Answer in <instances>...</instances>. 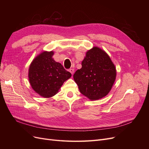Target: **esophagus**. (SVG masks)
<instances>
[{
	"instance_id": "34e87169",
	"label": "esophagus",
	"mask_w": 149,
	"mask_h": 149,
	"mask_svg": "<svg viewBox=\"0 0 149 149\" xmlns=\"http://www.w3.org/2000/svg\"><path fill=\"white\" fill-rule=\"evenodd\" d=\"M69 71L71 73V74H73L74 73V69H69Z\"/></svg>"
}]
</instances>
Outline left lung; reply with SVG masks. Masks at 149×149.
Returning <instances> with one entry per match:
<instances>
[{
    "mask_svg": "<svg viewBox=\"0 0 149 149\" xmlns=\"http://www.w3.org/2000/svg\"><path fill=\"white\" fill-rule=\"evenodd\" d=\"M81 65L74 74L80 92L91 100L106 96L116 75L115 66L108 55L98 47H93L86 52Z\"/></svg>",
    "mask_w": 149,
    "mask_h": 149,
    "instance_id": "1",
    "label": "left lung"
}]
</instances>
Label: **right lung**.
<instances>
[{"label": "right lung", "mask_w": 149, "mask_h": 149, "mask_svg": "<svg viewBox=\"0 0 149 149\" xmlns=\"http://www.w3.org/2000/svg\"><path fill=\"white\" fill-rule=\"evenodd\" d=\"M54 52L44 51L34 58L29 69L28 77L32 88L39 95L49 98L58 92L71 74L53 58Z\"/></svg>", "instance_id": "1"}]
</instances>
